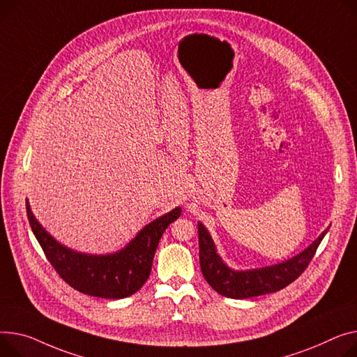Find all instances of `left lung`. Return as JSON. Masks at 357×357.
Instances as JSON below:
<instances>
[{
    "instance_id": "obj_1",
    "label": "left lung",
    "mask_w": 357,
    "mask_h": 357,
    "mask_svg": "<svg viewBox=\"0 0 357 357\" xmlns=\"http://www.w3.org/2000/svg\"><path fill=\"white\" fill-rule=\"evenodd\" d=\"M327 227L317 238L300 254L278 264L251 270H234L228 267L217 252L215 243L202 222H198L199 264L209 286L218 294L229 298H250L275 293L293 282L308 266L320 245Z\"/></svg>"
}]
</instances>
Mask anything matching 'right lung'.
<instances>
[{
    "label": "right lung",
    "instance_id": "obj_1",
    "mask_svg": "<svg viewBox=\"0 0 357 357\" xmlns=\"http://www.w3.org/2000/svg\"><path fill=\"white\" fill-rule=\"evenodd\" d=\"M26 205L36 238L59 275L75 290L100 298H125L144 286L162 234L182 212V208L176 206L153 220L125 248L116 252L86 254L60 244L37 221L29 199Z\"/></svg>",
    "mask_w": 357,
    "mask_h": 357
}]
</instances>
